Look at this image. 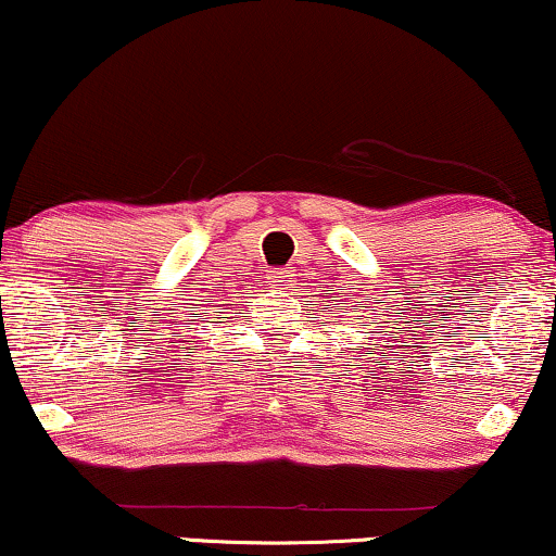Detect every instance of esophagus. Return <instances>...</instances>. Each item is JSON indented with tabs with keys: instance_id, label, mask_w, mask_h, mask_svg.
I'll return each instance as SVG.
<instances>
[{
	"instance_id": "obj_1",
	"label": "esophagus",
	"mask_w": 556,
	"mask_h": 556,
	"mask_svg": "<svg viewBox=\"0 0 556 556\" xmlns=\"http://www.w3.org/2000/svg\"><path fill=\"white\" fill-rule=\"evenodd\" d=\"M265 278H268V280H265V283H268V288H283V286H288V280H291V270L270 268L268 276H265Z\"/></svg>"
}]
</instances>
